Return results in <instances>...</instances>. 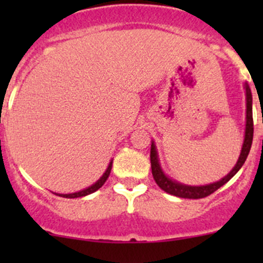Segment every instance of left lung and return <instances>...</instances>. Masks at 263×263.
<instances>
[{
    "instance_id": "8db88e82",
    "label": "left lung",
    "mask_w": 263,
    "mask_h": 263,
    "mask_svg": "<svg viewBox=\"0 0 263 263\" xmlns=\"http://www.w3.org/2000/svg\"><path fill=\"white\" fill-rule=\"evenodd\" d=\"M246 94H247V124H246V137H245V144H243L242 153H240L239 159H238L237 164L233 168V171L228 174L227 177L221 179V181L213 183V184L208 185H201V187H192V185H184L181 183H177L172 181L171 178L165 177V174L161 172L160 165H159L158 161V154H156L155 146L154 144H151V150H150V163H151V172H153V177L155 179L156 184L161 188L163 191H165L169 195L177 196V197L182 198H203L210 196L211 193H214L215 191L219 190L221 185H224L225 183L229 182L233 177L237 174V172L242 168V165L245 164L247 156H248L249 150L252 146V140H253V116H252V94L251 90H249L248 85H246Z\"/></svg>"
}]
</instances>
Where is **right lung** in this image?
Masks as SVG:
<instances>
[{"instance_id":"1","label":"right lung","mask_w":263,"mask_h":263,"mask_svg":"<svg viewBox=\"0 0 263 263\" xmlns=\"http://www.w3.org/2000/svg\"><path fill=\"white\" fill-rule=\"evenodd\" d=\"M110 169H112V161H110L109 166H108V169L105 171V173L103 174L102 178L99 179L95 184L90 185L89 188H86V190H82L80 192H76V193H68V195H57V196H61V197H66V198H76V197H82V196H86V195H90V193L95 192V191L99 190L100 187H102L103 184H104L105 182H107L108 177H109L110 174Z\"/></svg>"}]
</instances>
